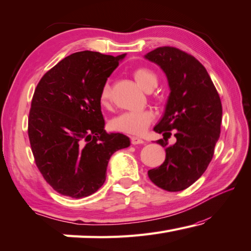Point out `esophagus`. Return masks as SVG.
<instances>
[{"mask_svg":"<svg viewBox=\"0 0 251 251\" xmlns=\"http://www.w3.org/2000/svg\"><path fill=\"white\" fill-rule=\"evenodd\" d=\"M130 143H132L133 145H137V144H143L144 141L142 140L140 137H136V136H130Z\"/></svg>","mask_w":251,"mask_h":251,"instance_id":"esophagus-1","label":"esophagus"}]
</instances>
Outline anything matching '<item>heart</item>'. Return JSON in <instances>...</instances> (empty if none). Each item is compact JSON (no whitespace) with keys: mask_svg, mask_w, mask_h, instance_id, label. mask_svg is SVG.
Wrapping results in <instances>:
<instances>
[{"mask_svg":"<svg viewBox=\"0 0 251 251\" xmlns=\"http://www.w3.org/2000/svg\"><path fill=\"white\" fill-rule=\"evenodd\" d=\"M132 75L138 85L144 90L153 89L156 86L157 78L152 70L145 67H138L132 71ZM99 102L102 107L110 104V85L105 82L99 91ZM154 115L151 110L125 111L110 121V128L116 132L141 135L146 130L153 121Z\"/></svg>","mask_w":251,"mask_h":251,"instance_id":"heart-1","label":"heart"}]
</instances>
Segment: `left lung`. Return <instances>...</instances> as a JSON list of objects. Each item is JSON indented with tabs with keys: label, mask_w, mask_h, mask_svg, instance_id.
<instances>
[{
	"label": "left lung",
	"mask_w": 251,
	"mask_h": 251,
	"mask_svg": "<svg viewBox=\"0 0 251 251\" xmlns=\"http://www.w3.org/2000/svg\"><path fill=\"white\" fill-rule=\"evenodd\" d=\"M164 71L170 96L160 123L154 127L163 138L165 161L150 170V180L169 192L192 185L208 168L220 136L222 106L208 71L193 55L174 47H160L145 55ZM173 130L176 145L167 140Z\"/></svg>",
	"instance_id": "left-lung-1"
}]
</instances>
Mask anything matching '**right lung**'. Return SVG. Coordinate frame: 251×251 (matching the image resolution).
Masks as SVG:
<instances>
[{"label": "right lung", "instance_id": "right-lung-1", "mask_svg": "<svg viewBox=\"0 0 251 251\" xmlns=\"http://www.w3.org/2000/svg\"><path fill=\"white\" fill-rule=\"evenodd\" d=\"M125 54L80 51L43 75L34 90L27 134L35 164L62 196L80 199L104 184L109 158L129 138L106 133L99 91Z\"/></svg>", "mask_w": 251, "mask_h": 251}]
</instances>
